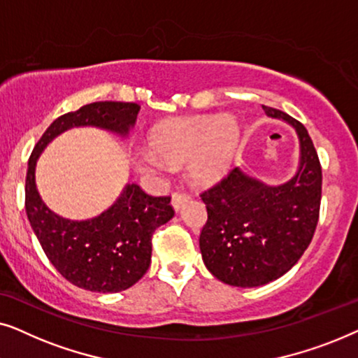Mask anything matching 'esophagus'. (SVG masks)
<instances>
[{
  "instance_id": "1",
  "label": "esophagus",
  "mask_w": 358,
  "mask_h": 358,
  "mask_svg": "<svg viewBox=\"0 0 358 358\" xmlns=\"http://www.w3.org/2000/svg\"><path fill=\"white\" fill-rule=\"evenodd\" d=\"M187 197H189V194L185 192V190H176V192L173 194V199H171V203H173V207L176 210H179L180 205H182V202Z\"/></svg>"
}]
</instances>
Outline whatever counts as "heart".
Segmentation results:
<instances>
[{
    "mask_svg": "<svg viewBox=\"0 0 358 358\" xmlns=\"http://www.w3.org/2000/svg\"><path fill=\"white\" fill-rule=\"evenodd\" d=\"M238 140V124L229 115H195L173 119L156 127L151 148L140 155L138 169L158 174L169 164L187 161L189 174L197 182H213L231 164Z\"/></svg>",
    "mask_w": 358,
    "mask_h": 358,
    "instance_id": "heart-1",
    "label": "heart"
}]
</instances>
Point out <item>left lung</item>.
I'll use <instances>...</instances> for the list:
<instances>
[{
    "label": "left lung",
    "instance_id": "1",
    "mask_svg": "<svg viewBox=\"0 0 358 358\" xmlns=\"http://www.w3.org/2000/svg\"><path fill=\"white\" fill-rule=\"evenodd\" d=\"M262 107L296 130V174L272 187L234 168L200 194L208 215L200 233L205 266L218 280L243 288L266 285L295 266L315 236L321 207V163L305 125Z\"/></svg>",
    "mask_w": 358,
    "mask_h": 358
}]
</instances>
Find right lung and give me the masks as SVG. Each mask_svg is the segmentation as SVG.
I'll return each instance as SVG.
<instances>
[{
    "mask_svg": "<svg viewBox=\"0 0 358 358\" xmlns=\"http://www.w3.org/2000/svg\"><path fill=\"white\" fill-rule=\"evenodd\" d=\"M140 106L135 102H92L53 120L34 146L27 163L26 213L53 267L73 285L90 292L115 293L130 288L148 271L151 236L174 217L169 195L153 197L140 185H125L117 202L99 217L73 222L42 202L36 187V164L42 150L73 127L92 125L129 134Z\"/></svg>",
    "mask_w": 358,
    "mask_h": 358,
    "instance_id": "add662e5",
    "label": "right lung"
}]
</instances>
